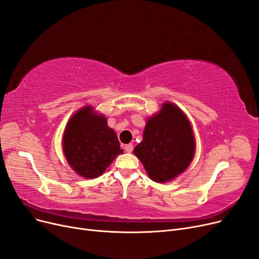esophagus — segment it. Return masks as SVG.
Returning <instances> with one entry per match:
<instances>
[{
	"mask_svg": "<svg viewBox=\"0 0 259 259\" xmlns=\"http://www.w3.org/2000/svg\"><path fill=\"white\" fill-rule=\"evenodd\" d=\"M125 150L127 151V152H132V150H133V145L132 144H127L126 146H125Z\"/></svg>",
	"mask_w": 259,
	"mask_h": 259,
	"instance_id": "34e87169",
	"label": "esophagus"
}]
</instances>
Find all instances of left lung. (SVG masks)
Returning <instances> with one entry per match:
<instances>
[{
    "label": "left lung",
    "instance_id": "1",
    "mask_svg": "<svg viewBox=\"0 0 259 259\" xmlns=\"http://www.w3.org/2000/svg\"><path fill=\"white\" fill-rule=\"evenodd\" d=\"M151 180L164 183L182 174L195 154V138L185 114L172 104H164L147 120L143 141L133 150Z\"/></svg>",
    "mask_w": 259,
    "mask_h": 259
}]
</instances>
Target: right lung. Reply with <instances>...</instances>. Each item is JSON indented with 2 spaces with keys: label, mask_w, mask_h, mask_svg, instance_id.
<instances>
[{
  "label": "right lung",
  "mask_w": 259,
  "mask_h": 259,
  "mask_svg": "<svg viewBox=\"0 0 259 259\" xmlns=\"http://www.w3.org/2000/svg\"><path fill=\"white\" fill-rule=\"evenodd\" d=\"M63 151L67 163L85 179L102 176L123 152L105 116L93 113L91 107L79 110L70 119L63 134Z\"/></svg>",
  "instance_id": "1"
}]
</instances>
